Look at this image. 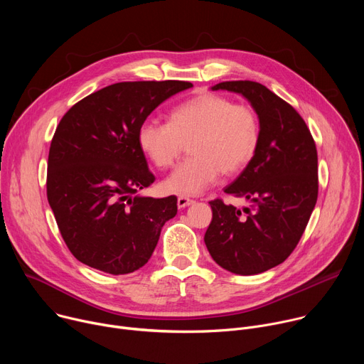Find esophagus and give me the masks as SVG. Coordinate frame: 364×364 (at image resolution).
I'll use <instances>...</instances> for the list:
<instances>
[{
  "label": "esophagus",
  "instance_id": "obj_1",
  "mask_svg": "<svg viewBox=\"0 0 364 364\" xmlns=\"http://www.w3.org/2000/svg\"><path fill=\"white\" fill-rule=\"evenodd\" d=\"M193 203H194V200H191V198H188V197H184V196H181V197L177 198L178 209H184V207H187V205H190V204H193Z\"/></svg>",
  "mask_w": 364,
  "mask_h": 364
}]
</instances>
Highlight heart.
I'll return each mask as SVG.
<instances>
[{
	"instance_id": "obj_1",
	"label": "heart",
	"mask_w": 364,
	"mask_h": 364,
	"mask_svg": "<svg viewBox=\"0 0 364 364\" xmlns=\"http://www.w3.org/2000/svg\"><path fill=\"white\" fill-rule=\"evenodd\" d=\"M261 122L247 105L222 95L203 93L170 112L168 122L148 119L138 129V145L157 168L177 161L188 142V157L166 180L167 191L197 196L216 183L220 173L242 171L255 157Z\"/></svg>"
}]
</instances>
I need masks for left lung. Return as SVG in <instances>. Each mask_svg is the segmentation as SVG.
Here are the masks:
<instances>
[{
	"label": "left lung",
	"mask_w": 364,
	"mask_h": 364,
	"mask_svg": "<svg viewBox=\"0 0 364 364\" xmlns=\"http://www.w3.org/2000/svg\"><path fill=\"white\" fill-rule=\"evenodd\" d=\"M212 90L242 95L261 122L253 160L225 193L245 197L236 209L210 201L212 223L204 243L213 261L236 275L262 274L291 255L313 213L318 196L316 142L299 114L267 86L222 82Z\"/></svg>",
	"instance_id": "obj_1"
}]
</instances>
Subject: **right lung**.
Returning a JSON list of instances; mask_svg holds the SVG:
<instances>
[{"instance_id": "1", "label": "right lung", "mask_w": 364, "mask_h": 364, "mask_svg": "<svg viewBox=\"0 0 364 364\" xmlns=\"http://www.w3.org/2000/svg\"><path fill=\"white\" fill-rule=\"evenodd\" d=\"M190 82H121L73 105L51 139L47 200L69 250L111 275L142 268L177 197L138 194L155 180L138 145L148 115Z\"/></svg>"}]
</instances>
